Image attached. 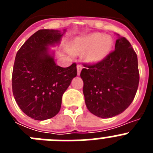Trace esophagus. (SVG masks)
Wrapping results in <instances>:
<instances>
[{
  "mask_svg": "<svg viewBox=\"0 0 153 153\" xmlns=\"http://www.w3.org/2000/svg\"><path fill=\"white\" fill-rule=\"evenodd\" d=\"M76 70H77V75L79 76L81 70H82V67H81V65H77V66H76Z\"/></svg>",
  "mask_w": 153,
  "mask_h": 153,
  "instance_id": "obj_1",
  "label": "esophagus"
}]
</instances>
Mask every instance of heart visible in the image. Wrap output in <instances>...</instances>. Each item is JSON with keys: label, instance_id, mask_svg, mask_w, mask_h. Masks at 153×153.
Returning <instances> with one entry per match:
<instances>
[{"label": "heart", "instance_id": "b5f03b06", "mask_svg": "<svg viewBox=\"0 0 153 153\" xmlns=\"http://www.w3.org/2000/svg\"><path fill=\"white\" fill-rule=\"evenodd\" d=\"M113 47V40L110 36L95 32L90 34L75 37L71 43L74 53L84 54V60L89 64H97L105 60Z\"/></svg>", "mask_w": 153, "mask_h": 153}]
</instances>
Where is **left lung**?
<instances>
[{
	"mask_svg": "<svg viewBox=\"0 0 153 153\" xmlns=\"http://www.w3.org/2000/svg\"><path fill=\"white\" fill-rule=\"evenodd\" d=\"M117 36L115 51L100 63L86 66L80 73L86 107L103 119L117 116L128 108L140 81L137 55L125 37Z\"/></svg>",
	"mask_w": 153,
	"mask_h": 153,
	"instance_id": "8db88e82",
	"label": "left lung"
}]
</instances>
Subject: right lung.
<instances>
[{
  "mask_svg": "<svg viewBox=\"0 0 153 153\" xmlns=\"http://www.w3.org/2000/svg\"><path fill=\"white\" fill-rule=\"evenodd\" d=\"M63 32L40 30L17 53L12 74V90L19 107L35 120L55 117L61 107L62 97L76 76V65L60 67L51 47L60 45Z\"/></svg>",
  "mask_w": 153,
  "mask_h": 153,
  "instance_id": "1",
  "label": "right lung"
}]
</instances>
